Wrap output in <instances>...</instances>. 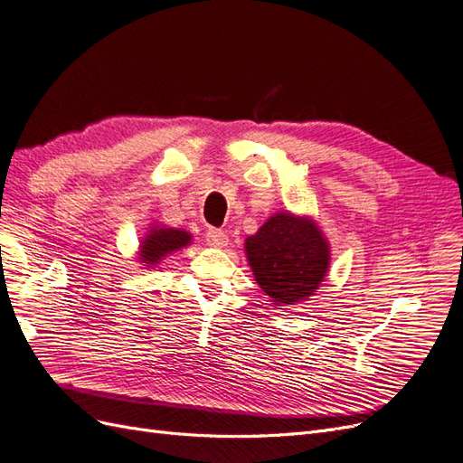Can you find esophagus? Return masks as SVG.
<instances>
[{"label": "esophagus", "instance_id": "esophagus-1", "mask_svg": "<svg viewBox=\"0 0 463 463\" xmlns=\"http://www.w3.org/2000/svg\"><path fill=\"white\" fill-rule=\"evenodd\" d=\"M205 241H208V244L213 248H225L229 244V236L222 231L210 229L208 232H205Z\"/></svg>", "mask_w": 463, "mask_h": 463}]
</instances>
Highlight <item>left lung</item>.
Segmentation results:
<instances>
[{
	"label": "left lung",
	"instance_id": "1",
	"mask_svg": "<svg viewBox=\"0 0 463 463\" xmlns=\"http://www.w3.org/2000/svg\"><path fill=\"white\" fill-rule=\"evenodd\" d=\"M244 251L255 282L277 307L315 296L332 261L330 242L318 222L292 212L272 213L246 238Z\"/></svg>",
	"mask_w": 463,
	"mask_h": 463
}]
</instances>
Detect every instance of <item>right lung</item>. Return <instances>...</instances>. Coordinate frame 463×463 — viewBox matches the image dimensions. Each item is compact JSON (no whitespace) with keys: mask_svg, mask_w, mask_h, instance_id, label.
<instances>
[{"mask_svg":"<svg viewBox=\"0 0 463 463\" xmlns=\"http://www.w3.org/2000/svg\"><path fill=\"white\" fill-rule=\"evenodd\" d=\"M193 242V234L183 229H174L152 222L145 238L139 241V251H137V261L145 267H156L167 255L175 253Z\"/></svg>","mask_w":463,"mask_h":463,"instance_id":"add662e5","label":"right lung"}]
</instances>
